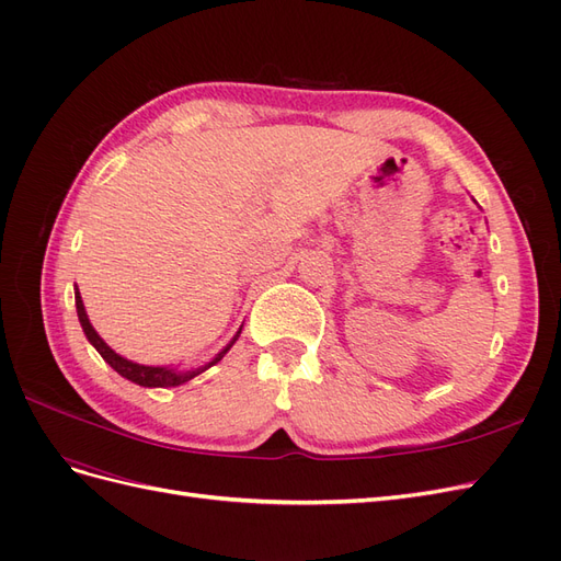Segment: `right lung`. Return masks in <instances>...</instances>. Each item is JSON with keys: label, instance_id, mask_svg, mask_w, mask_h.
<instances>
[{"label": "right lung", "instance_id": "right-lung-1", "mask_svg": "<svg viewBox=\"0 0 561 561\" xmlns=\"http://www.w3.org/2000/svg\"><path fill=\"white\" fill-rule=\"evenodd\" d=\"M75 299H77V316H79V322H81V328H83V334L89 336V342L95 346V351H98L100 355H103V360L110 363V367H112L114 371H118V375H122V377H126L128 381L147 386V388L180 386V383H184V381H190V379L198 377L201 371H206L208 367H213L215 363L222 360L225 353L233 346V342H236V339H239V334H241V330H239V334L233 336V342H231L225 351H219V353L215 355V360L208 363L206 367H198V369H192V371H178V369H171V367H145V365H138V363H130V360L122 358V355H118V353H114V351L103 342V339L98 336V332L93 330V325L89 322V316H87V309H83V301H81V295H79V293H75Z\"/></svg>", "mask_w": 561, "mask_h": 561}]
</instances>
